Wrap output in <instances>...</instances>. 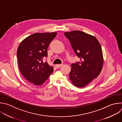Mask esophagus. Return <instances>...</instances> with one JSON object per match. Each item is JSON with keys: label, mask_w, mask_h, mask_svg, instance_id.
<instances>
[{"label": "esophagus", "mask_w": 122, "mask_h": 122, "mask_svg": "<svg viewBox=\"0 0 122 122\" xmlns=\"http://www.w3.org/2000/svg\"><path fill=\"white\" fill-rule=\"evenodd\" d=\"M62 66H63V64H57V65H56L55 66H56V68H58L61 67Z\"/></svg>", "instance_id": "34e87169"}]
</instances>
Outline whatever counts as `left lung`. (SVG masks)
<instances>
[{
	"label": "left lung",
	"instance_id": "1",
	"mask_svg": "<svg viewBox=\"0 0 122 122\" xmlns=\"http://www.w3.org/2000/svg\"><path fill=\"white\" fill-rule=\"evenodd\" d=\"M80 61L71 65L69 79L77 87L88 85L100 75L103 64L101 46L95 37L80 30L64 33Z\"/></svg>",
	"mask_w": 122,
	"mask_h": 122
}]
</instances>
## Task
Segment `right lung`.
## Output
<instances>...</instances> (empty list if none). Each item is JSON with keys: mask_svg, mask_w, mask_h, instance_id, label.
I'll use <instances>...</instances> for the list:
<instances>
[{"mask_svg": "<svg viewBox=\"0 0 122 122\" xmlns=\"http://www.w3.org/2000/svg\"><path fill=\"white\" fill-rule=\"evenodd\" d=\"M57 34L54 32L35 33L20 43L17 50L20 70L23 76L35 85L44 83L54 68L43 59L47 56V48Z\"/></svg>", "mask_w": 122, "mask_h": 122, "instance_id": "1", "label": "right lung"}]
</instances>
